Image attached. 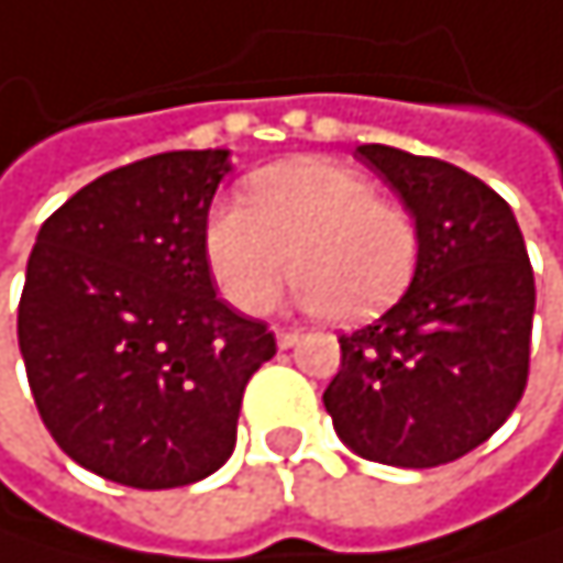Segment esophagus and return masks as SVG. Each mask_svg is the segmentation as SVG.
Masks as SVG:
<instances>
[{"label": "esophagus", "instance_id": "34e87169", "mask_svg": "<svg viewBox=\"0 0 563 563\" xmlns=\"http://www.w3.org/2000/svg\"><path fill=\"white\" fill-rule=\"evenodd\" d=\"M297 340H300V330H287V327H276V343H279V346H284V350H287V346H294Z\"/></svg>", "mask_w": 563, "mask_h": 563}]
</instances>
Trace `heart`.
<instances>
[{"label": "heart", "instance_id": "1", "mask_svg": "<svg viewBox=\"0 0 563 563\" xmlns=\"http://www.w3.org/2000/svg\"><path fill=\"white\" fill-rule=\"evenodd\" d=\"M420 236L410 213L350 166L297 159L250 183V199H227L207 223V260L223 297L243 313H266L284 284L330 320L384 313L410 287Z\"/></svg>", "mask_w": 563, "mask_h": 563}]
</instances>
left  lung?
<instances>
[{
  "label": "left lung",
  "mask_w": 563,
  "mask_h": 563,
  "mask_svg": "<svg viewBox=\"0 0 563 563\" xmlns=\"http://www.w3.org/2000/svg\"><path fill=\"white\" fill-rule=\"evenodd\" d=\"M356 156L413 213L420 256L380 320L340 333L323 404L360 457L440 467L481 448L525 397L534 269L504 196L477 176L380 143Z\"/></svg>",
  "instance_id": "8db88e82"
}]
</instances>
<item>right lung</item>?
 I'll return each instance as SVG.
<instances>
[{
	"instance_id": "obj_1",
	"label": "right lung",
	"mask_w": 563,
	"mask_h": 563,
	"mask_svg": "<svg viewBox=\"0 0 563 563\" xmlns=\"http://www.w3.org/2000/svg\"><path fill=\"white\" fill-rule=\"evenodd\" d=\"M227 150L119 166L43 223L19 300L25 377L56 444L86 471L166 490L233 454L250 377L276 353L263 320L213 290L210 203Z\"/></svg>"
}]
</instances>
